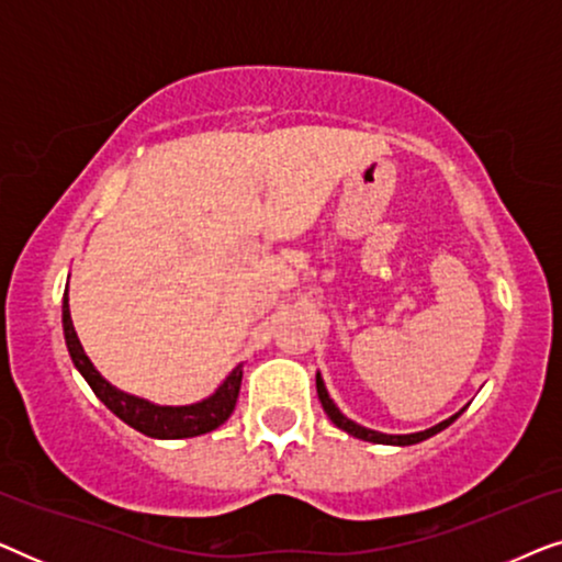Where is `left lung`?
<instances>
[{"label":"left lung","instance_id":"1","mask_svg":"<svg viewBox=\"0 0 562 562\" xmlns=\"http://www.w3.org/2000/svg\"><path fill=\"white\" fill-rule=\"evenodd\" d=\"M317 394H319L322 409L327 412V417L333 419L337 427L345 429V432H348V435L358 437V440H366V442H379V445H402V448H404V445H417V442H422V440H427V437L437 435V432H440V429H445L448 425H452V422H456V419H458V414H460V412H458V414H452L450 419H445V422H440V425H435V427L425 429V432H414V435H383V432H375V429H366V427H360V425H356V422H352V419L345 417V414L335 406L333 398H329L327 389H325V381H322V375H319V373H317Z\"/></svg>","mask_w":562,"mask_h":562}]
</instances>
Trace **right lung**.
<instances>
[{
    "instance_id": "obj_1",
    "label": "right lung",
    "mask_w": 562,
    "mask_h": 562,
    "mask_svg": "<svg viewBox=\"0 0 562 562\" xmlns=\"http://www.w3.org/2000/svg\"><path fill=\"white\" fill-rule=\"evenodd\" d=\"M64 335H66V345L68 352H71L74 366L79 368V373L87 379L91 391L99 396L106 409L130 425L137 432L148 435V437H158V440H181V437H196L204 432H212L220 425H225L229 414L235 409L237 394H240V381H243V366L233 368V373L222 381V386L214 391L210 398L199 404H189V406H158L145 402V398L130 396L125 391L114 389L110 381H104L102 375L91 360L83 352L79 337H76L74 322H71V312H68V289L64 294Z\"/></svg>"
}]
</instances>
